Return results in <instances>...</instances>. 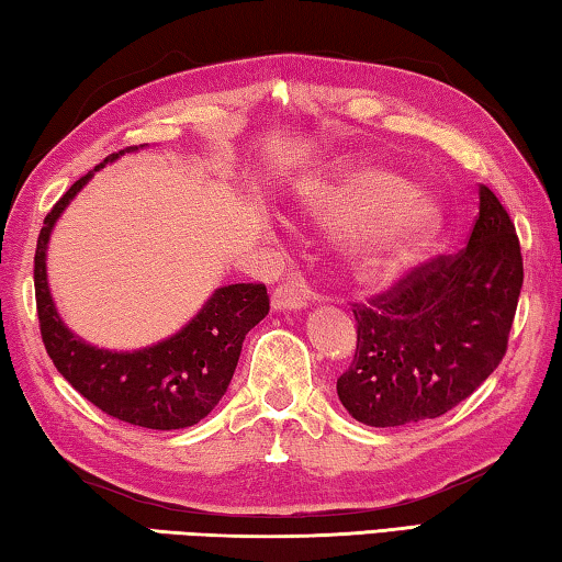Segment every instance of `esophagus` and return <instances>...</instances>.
<instances>
[{
	"mask_svg": "<svg viewBox=\"0 0 562 562\" xmlns=\"http://www.w3.org/2000/svg\"><path fill=\"white\" fill-rule=\"evenodd\" d=\"M270 304L274 312H297L307 307V290L304 284L292 280V282H282L278 288L272 290Z\"/></svg>",
	"mask_w": 562,
	"mask_h": 562,
	"instance_id": "1",
	"label": "esophagus"
}]
</instances>
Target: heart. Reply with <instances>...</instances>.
<instances>
[{
  "mask_svg": "<svg viewBox=\"0 0 562 562\" xmlns=\"http://www.w3.org/2000/svg\"><path fill=\"white\" fill-rule=\"evenodd\" d=\"M300 211L327 231H348L347 255L364 278H382L414 260L443 227V205L431 190L394 170L361 164L307 180Z\"/></svg>",
  "mask_w": 562,
  "mask_h": 562,
  "instance_id": "b5f03b06",
  "label": "heart"
}]
</instances>
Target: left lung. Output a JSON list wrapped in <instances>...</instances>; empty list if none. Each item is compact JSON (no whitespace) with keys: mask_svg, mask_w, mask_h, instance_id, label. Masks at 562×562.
<instances>
[{"mask_svg":"<svg viewBox=\"0 0 562 562\" xmlns=\"http://www.w3.org/2000/svg\"><path fill=\"white\" fill-rule=\"evenodd\" d=\"M522 258L506 207L479 188L469 245L357 307V355L337 379L341 406L367 426L436 418L471 396L506 355Z\"/></svg>","mask_w":562,"mask_h":562,"instance_id":"8db88e82","label":"left lung"}]
</instances>
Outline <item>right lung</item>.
Returning a JSON list of instances; mask_svg holds the SVG:
<instances>
[{"label": "right lung", "instance_id": "add662e5", "mask_svg": "<svg viewBox=\"0 0 562 562\" xmlns=\"http://www.w3.org/2000/svg\"><path fill=\"white\" fill-rule=\"evenodd\" d=\"M140 148L131 146L109 156L101 166L76 180L44 217L34 255L36 310L46 355L76 392L121 422L144 429L173 431L201 422L225 396L245 335L268 315L270 300L265 284H223L173 335L131 351L89 345L64 325L46 274V250L54 227L93 173Z\"/></svg>", "mask_w": 562, "mask_h": 562}]
</instances>
